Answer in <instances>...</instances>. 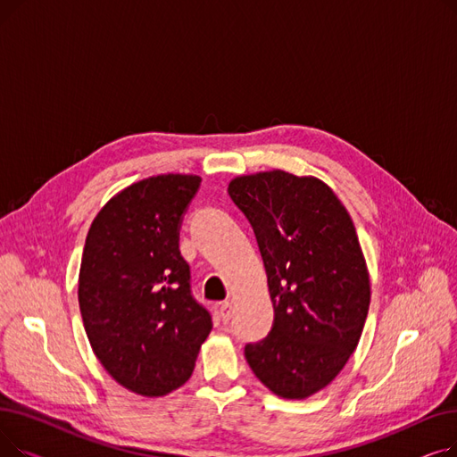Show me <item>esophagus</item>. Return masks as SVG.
<instances>
[{
    "mask_svg": "<svg viewBox=\"0 0 457 457\" xmlns=\"http://www.w3.org/2000/svg\"><path fill=\"white\" fill-rule=\"evenodd\" d=\"M219 313H220V319H222L224 324L229 322V319H231V303L228 300L219 303Z\"/></svg>",
    "mask_w": 457,
    "mask_h": 457,
    "instance_id": "esophagus-1",
    "label": "esophagus"
}]
</instances>
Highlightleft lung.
Here are the masks:
<instances>
[{
    "label": "left lung",
    "mask_w": 457,
    "mask_h": 457,
    "mask_svg": "<svg viewBox=\"0 0 457 457\" xmlns=\"http://www.w3.org/2000/svg\"><path fill=\"white\" fill-rule=\"evenodd\" d=\"M228 192L253 228L276 313L269 337L246 345V361L276 396L309 398L345 369L367 320L370 278L355 226L315 176L255 172Z\"/></svg>",
    "instance_id": "left-lung-1"
}]
</instances>
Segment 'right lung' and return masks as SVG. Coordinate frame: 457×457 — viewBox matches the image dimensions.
Listing matches in <instances>:
<instances>
[{
	"label": "right lung",
	"instance_id": "1",
	"mask_svg": "<svg viewBox=\"0 0 457 457\" xmlns=\"http://www.w3.org/2000/svg\"><path fill=\"white\" fill-rule=\"evenodd\" d=\"M200 181L161 174L126 187L85 241L78 298L87 337L109 376L140 396L181 387L212 329L179 252L181 216Z\"/></svg>",
	"mask_w": 457,
	"mask_h": 457
}]
</instances>
